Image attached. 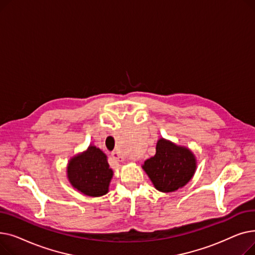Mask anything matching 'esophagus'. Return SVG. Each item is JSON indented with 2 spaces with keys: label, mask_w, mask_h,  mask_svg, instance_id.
Listing matches in <instances>:
<instances>
[{
  "label": "esophagus",
  "mask_w": 255,
  "mask_h": 255,
  "mask_svg": "<svg viewBox=\"0 0 255 255\" xmlns=\"http://www.w3.org/2000/svg\"><path fill=\"white\" fill-rule=\"evenodd\" d=\"M112 156H113V158L116 160V161H118V162H122L123 160H124L123 156H121V154H120L118 151H114V152L112 153Z\"/></svg>",
  "instance_id": "1"
}]
</instances>
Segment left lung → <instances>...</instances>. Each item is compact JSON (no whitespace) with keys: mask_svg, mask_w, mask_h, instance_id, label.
Returning a JSON list of instances; mask_svg holds the SVG:
<instances>
[{"mask_svg":"<svg viewBox=\"0 0 255 255\" xmlns=\"http://www.w3.org/2000/svg\"><path fill=\"white\" fill-rule=\"evenodd\" d=\"M142 168L157 190L172 192L192 179L196 159L189 149L160 138L156 144V154L145 160Z\"/></svg>","mask_w":255,"mask_h":255,"instance_id":"left-lung-1","label":"left lung"}]
</instances>
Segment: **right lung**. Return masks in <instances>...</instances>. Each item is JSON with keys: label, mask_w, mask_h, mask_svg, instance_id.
<instances>
[{"label": "right lung", "mask_w": 255, "mask_h": 255, "mask_svg": "<svg viewBox=\"0 0 255 255\" xmlns=\"http://www.w3.org/2000/svg\"><path fill=\"white\" fill-rule=\"evenodd\" d=\"M113 175L107 156L93 144L87 151L71 158L67 166V177L73 188L92 197L109 192Z\"/></svg>", "instance_id": "right-lung-1"}]
</instances>
